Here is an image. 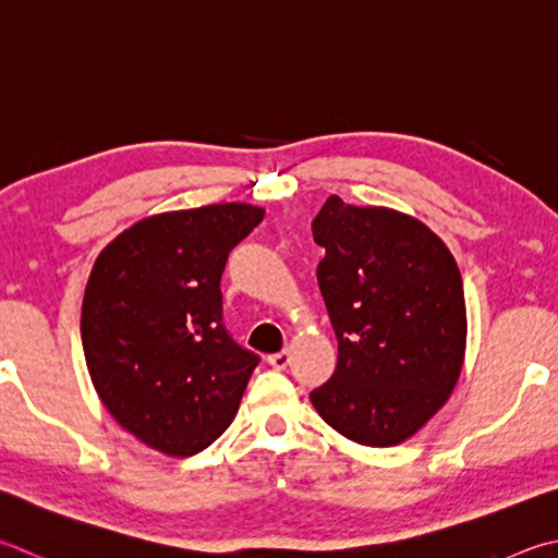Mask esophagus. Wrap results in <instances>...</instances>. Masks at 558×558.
Masks as SVG:
<instances>
[{
    "label": "esophagus",
    "instance_id": "1",
    "mask_svg": "<svg viewBox=\"0 0 558 558\" xmlns=\"http://www.w3.org/2000/svg\"><path fill=\"white\" fill-rule=\"evenodd\" d=\"M266 361H268V366H272V368H276V371L288 368V363H290V351H278V353H270V356H268Z\"/></svg>",
    "mask_w": 558,
    "mask_h": 558
}]
</instances>
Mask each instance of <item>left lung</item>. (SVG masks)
Here are the masks:
<instances>
[{
  "instance_id": "1",
  "label": "left lung",
  "mask_w": 558,
  "mask_h": 558,
  "mask_svg": "<svg viewBox=\"0 0 558 558\" xmlns=\"http://www.w3.org/2000/svg\"><path fill=\"white\" fill-rule=\"evenodd\" d=\"M317 282L339 339L333 376L310 392L329 427L395 447L437 414L461 373L459 266L422 221L331 195L312 221Z\"/></svg>"
}]
</instances>
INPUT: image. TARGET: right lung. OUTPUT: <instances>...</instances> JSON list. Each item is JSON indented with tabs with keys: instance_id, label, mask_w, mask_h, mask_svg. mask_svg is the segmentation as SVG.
<instances>
[{
	"instance_id": "right-lung-1",
	"label": "right lung",
	"mask_w": 558,
	"mask_h": 558,
	"mask_svg": "<svg viewBox=\"0 0 558 558\" xmlns=\"http://www.w3.org/2000/svg\"><path fill=\"white\" fill-rule=\"evenodd\" d=\"M263 221L239 202L138 221L99 253L83 319L95 390L121 427L168 456H195L225 432L260 356L231 339L221 272Z\"/></svg>"
}]
</instances>
